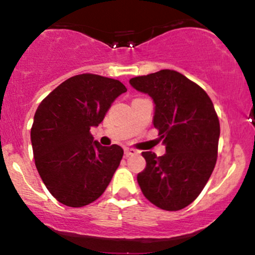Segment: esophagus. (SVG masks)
Listing matches in <instances>:
<instances>
[{
    "instance_id": "34e87169",
    "label": "esophagus",
    "mask_w": 255,
    "mask_h": 255,
    "mask_svg": "<svg viewBox=\"0 0 255 255\" xmlns=\"http://www.w3.org/2000/svg\"><path fill=\"white\" fill-rule=\"evenodd\" d=\"M136 153H137V151L134 150V148H130V147H126L125 148V154L127 157L133 156V154H136Z\"/></svg>"
}]
</instances>
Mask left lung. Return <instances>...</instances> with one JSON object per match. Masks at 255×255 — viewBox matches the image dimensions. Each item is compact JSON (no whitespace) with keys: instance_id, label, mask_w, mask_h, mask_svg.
Returning <instances> with one entry per match:
<instances>
[{"instance_id":"1","label":"left lung","mask_w":255,"mask_h":255,"mask_svg":"<svg viewBox=\"0 0 255 255\" xmlns=\"http://www.w3.org/2000/svg\"><path fill=\"white\" fill-rule=\"evenodd\" d=\"M154 103L152 124L165 153L142 152L146 168L136 176L142 194L157 207L177 211L200 194L215 169L219 121L207 93L181 73L163 69L129 80Z\"/></svg>"}]
</instances>
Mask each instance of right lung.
<instances>
[{"label": "right lung", "mask_w": 255, "mask_h": 255, "mask_svg": "<svg viewBox=\"0 0 255 255\" xmlns=\"http://www.w3.org/2000/svg\"><path fill=\"white\" fill-rule=\"evenodd\" d=\"M127 89L115 79L80 74L49 93L34 114L31 142L36 168L52 197L71 207L89 205L103 194L124 150L93 141L98 127Z\"/></svg>", "instance_id": "1"}]
</instances>
